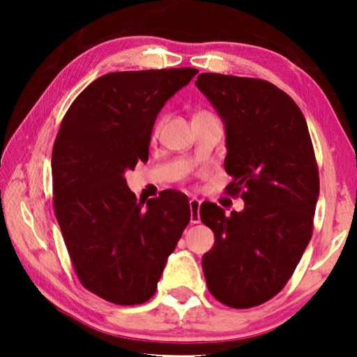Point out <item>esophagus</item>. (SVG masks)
Instances as JSON below:
<instances>
[{"mask_svg":"<svg viewBox=\"0 0 357 357\" xmlns=\"http://www.w3.org/2000/svg\"><path fill=\"white\" fill-rule=\"evenodd\" d=\"M190 204V222L192 223H200V206L202 202L197 200V198H192L189 202Z\"/></svg>","mask_w":357,"mask_h":357,"instance_id":"1","label":"esophagus"}]
</instances>
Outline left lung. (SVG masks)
I'll return each instance as SVG.
<instances>
[{
	"label": "left lung",
	"instance_id": "1",
	"mask_svg": "<svg viewBox=\"0 0 357 357\" xmlns=\"http://www.w3.org/2000/svg\"><path fill=\"white\" fill-rule=\"evenodd\" d=\"M195 84L225 126L227 190L244 200L229 215L202 204L215 238L203 273L217 301L250 309L287 285L309 245L319 195L315 153L301 108L273 83L200 74Z\"/></svg>",
	"mask_w": 357,
	"mask_h": 357
}]
</instances>
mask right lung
Wrapping results in <instances>:
<instances>
[{
	"label": "right lung",
	"mask_w": 357,
	"mask_h": 357,
	"mask_svg": "<svg viewBox=\"0 0 357 357\" xmlns=\"http://www.w3.org/2000/svg\"><path fill=\"white\" fill-rule=\"evenodd\" d=\"M197 69L112 72L72 102L52 154L53 204L82 285L119 305L153 298L190 220L178 192L137 202L124 174L148 162L157 114Z\"/></svg>",
	"instance_id": "add662e5"
}]
</instances>
